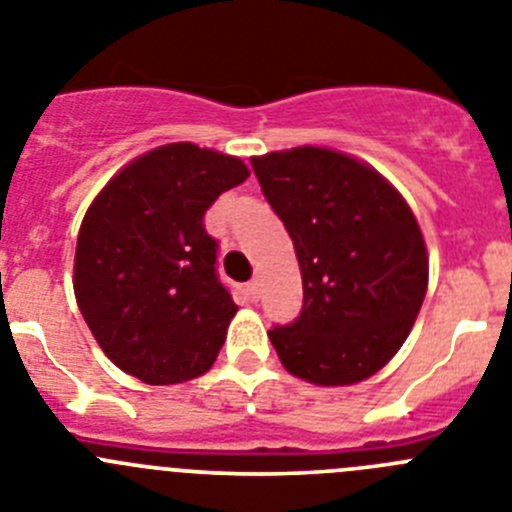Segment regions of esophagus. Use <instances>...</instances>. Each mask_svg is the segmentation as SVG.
I'll use <instances>...</instances> for the list:
<instances>
[{
  "instance_id": "obj_1",
  "label": "esophagus",
  "mask_w": 512,
  "mask_h": 512,
  "mask_svg": "<svg viewBox=\"0 0 512 512\" xmlns=\"http://www.w3.org/2000/svg\"><path fill=\"white\" fill-rule=\"evenodd\" d=\"M247 293H250L252 301H257V298H260V280L252 278L250 283H247Z\"/></svg>"
}]
</instances>
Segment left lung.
I'll return each mask as SVG.
<instances>
[{
	"instance_id": "left-lung-1",
	"label": "left lung",
	"mask_w": 512,
	"mask_h": 512,
	"mask_svg": "<svg viewBox=\"0 0 512 512\" xmlns=\"http://www.w3.org/2000/svg\"><path fill=\"white\" fill-rule=\"evenodd\" d=\"M296 247L303 308L267 331L290 375L354 385L388 365L421 311L428 255L405 199L370 165L326 147L252 158Z\"/></svg>"
}]
</instances>
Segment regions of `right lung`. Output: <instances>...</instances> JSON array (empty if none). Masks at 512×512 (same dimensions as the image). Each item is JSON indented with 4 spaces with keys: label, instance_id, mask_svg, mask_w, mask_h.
<instances>
[{
    "label": "right lung",
    "instance_id": "add662e5",
    "mask_svg": "<svg viewBox=\"0 0 512 512\" xmlns=\"http://www.w3.org/2000/svg\"><path fill=\"white\" fill-rule=\"evenodd\" d=\"M247 176L239 158L170 142L124 165L89 206L73 290L119 370L176 385L214 365L237 303L216 275L204 214Z\"/></svg>",
    "mask_w": 512,
    "mask_h": 512
}]
</instances>
